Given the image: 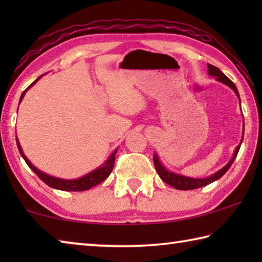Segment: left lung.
Wrapping results in <instances>:
<instances>
[{
	"label": "left lung",
	"instance_id": "1",
	"mask_svg": "<svg viewBox=\"0 0 262 262\" xmlns=\"http://www.w3.org/2000/svg\"><path fill=\"white\" fill-rule=\"evenodd\" d=\"M208 73H209L210 76H215L217 81H220L222 83H224L225 85H228L234 91V94L238 96L239 98V94H238V90L236 85H234L233 82L231 79H229L225 75L221 72V70L215 67V66L209 64L208 63ZM239 103H241V99H239ZM244 133V132H243ZM244 136L242 137V141L241 143L238 144V147L234 150V154L231 158V161H230L227 165L224 167H222L221 170H219L216 172V173L211 174L210 177H208V178H189V177H185V176H181L178 173H174V172H171V171H167L165 167L162 165L161 161H159V158L157 156V154L154 155V164H155V167H156V171L158 176L161 177V179L163 181H165L167 185L172 186V187H174L176 189H180V190H188V189H195V188H200L203 187V186H207L211 183H214L215 180L220 179L222 176L225 174V172H227L230 166L232 165V163L234 161V158L237 157L239 149H241V145H242V142H243Z\"/></svg>",
	"mask_w": 262,
	"mask_h": 262
}]
</instances>
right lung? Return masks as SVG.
<instances>
[{
  "label": "right lung",
  "instance_id": "add662e5",
  "mask_svg": "<svg viewBox=\"0 0 262 262\" xmlns=\"http://www.w3.org/2000/svg\"><path fill=\"white\" fill-rule=\"evenodd\" d=\"M39 78H41V76H39L32 84H31V85L28 89H26V90H24V92L20 96L19 103L21 101V99L24 98L26 91H28L29 89L32 86ZM16 142H17V147H18V150H19V152L21 155V157L24 158V161L26 162V164H28L31 170H32L34 173L37 174L39 178H40L43 181V183H45L47 186H50V187H52V188H56V189H60V190H68V192H81V190L90 189L91 187H94V186L103 183V181L106 178H107V177L111 174V172H112V170H113L114 162H115V154H117V149H115L113 154L111 155L110 158L103 164V165L99 166L98 168H96L95 171L90 172V173L83 176L82 178L74 179V180H66V179L55 178V177L48 176L46 173H43V172L39 171L38 168L33 166L32 163H31L29 159L26 158V156L23 152V149H21L20 144H19V141H18V139H17V137H16Z\"/></svg>",
  "mask_w": 262,
  "mask_h": 262
}]
</instances>
